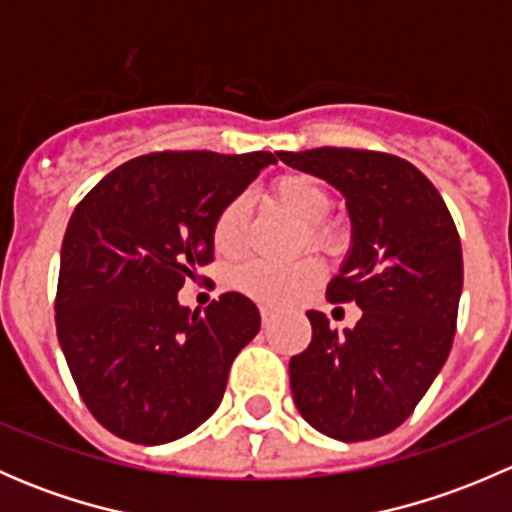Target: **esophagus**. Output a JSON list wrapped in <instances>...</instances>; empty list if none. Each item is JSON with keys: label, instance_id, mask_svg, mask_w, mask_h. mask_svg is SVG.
<instances>
[{"label": "esophagus", "instance_id": "obj_1", "mask_svg": "<svg viewBox=\"0 0 512 512\" xmlns=\"http://www.w3.org/2000/svg\"><path fill=\"white\" fill-rule=\"evenodd\" d=\"M260 317H262V327H270L272 319H275V314H272V309L262 307V309H260Z\"/></svg>", "mask_w": 512, "mask_h": 512}]
</instances>
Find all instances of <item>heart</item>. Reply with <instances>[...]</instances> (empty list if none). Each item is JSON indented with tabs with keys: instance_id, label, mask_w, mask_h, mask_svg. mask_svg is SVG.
I'll return each mask as SVG.
<instances>
[{
	"instance_id": "1",
	"label": "heart",
	"mask_w": 512,
	"mask_h": 512,
	"mask_svg": "<svg viewBox=\"0 0 512 512\" xmlns=\"http://www.w3.org/2000/svg\"><path fill=\"white\" fill-rule=\"evenodd\" d=\"M270 193L272 200L285 213L292 215L297 223H302L299 242H307L309 247H319V250L327 252L342 250L344 242H347V230L337 220L324 218L329 205H332V198H329L322 180L307 173H287L272 183ZM242 237H245V200L235 198L215 218L213 247L220 255H235L242 247ZM322 277V262L314 255H304L294 262H287V265L252 260L235 272L232 282L255 302L285 307L294 299L304 297L312 287H317Z\"/></svg>"
}]
</instances>
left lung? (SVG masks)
Returning <instances> with one entry per match:
<instances>
[{
    "instance_id": "obj_1",
    "label": "left lung",
    "mask_w": 512,
    "mask_h": 512,
    "mask_svg": "<svg viewBox=\"0 0 512 512\" xmlns=\"http://www.w3.org/2000/svg\"><path fill=\"white\" fill-rule=\"evenodd\" d=\"M347 200L352 247L329 302H356L354 329L309 309L312 342L289 359L294 404L337 441L399 428L446 364L463 289L461 237L431 180L409 160L356 148L277 153Z\"/></svg>"
}]
</instances>
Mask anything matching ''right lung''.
I'll use <instances>...</instances> for the list:
<instances>
[{
  "instance_id": "obj_1",
  "label": "right lung",
  "mask_w": 512,
  "mask_h": 512,
  "mask_svg": "<svg viewBox=\"0 0 512 512\" xmlns=\"http://www.w3.org/2000/svg\"><path fill=\"white\" fill-rule=\"evenodd\" d=\"M275 153L165 151L118 165L61 242L56 334L84 404L126 441L158 446L215 414L235 356L260 332L240 292L205 314L178 289L213 262V223Z\"/></svg>"
}]
</instances>
